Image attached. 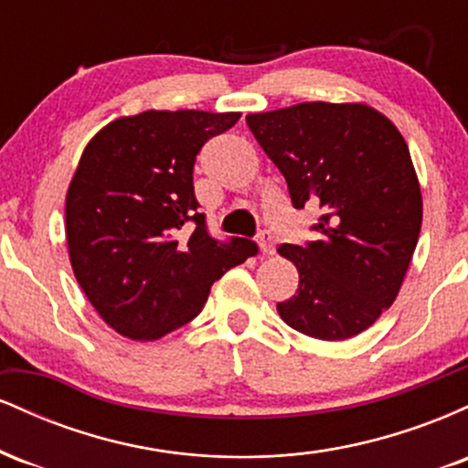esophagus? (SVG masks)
Returning <instances> with one entry per match:
<instances>
[{"instance_id": "1", "label": "esophagus", "mask_w": 468, "mask_h": 468, "mask_svg": "<svg viewBox=\"0 0 468 468\" xmlns=\"http://www.w3.org/2000/svg\"><path fill=\"white\" fill-rule=\"evenodd\" d=\"M257 244H260V250L264 252V255H272V252H275V238H272L271 230H261V233L257 235Z\"/></svg>"}]
</instances>
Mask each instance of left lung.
<instances>
[{
  "label": "left lung",
  "instance_id": "8db88e82",
  "mask_svg": "<svg viewBox=\"0 0 468 468\" xmlns=\"http://www.w3.org/2000/svg\"><path fill=\"white\" fill-rule=\"evenodd\" d=\"M246 122L286 178L292 207L321 208L319 239L277 249L299 271L279 316L321 341L361 335L399 297L420 235L422 196L405 138L363 103L314 101Z\"/></svg>",
  "mask_w": 468,
  "mask_h": 468
}]
</instances>
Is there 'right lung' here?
I'll use <instances>...</instances> for the list:
<instances>
[{"label": "right lung", "instance_id": "add662e5", "mask_svg": "<svg viewBox=\"0 0 468 468\" xmlns=\"http://www.w3.org/2000/svg\"><path fill=\"white\" fill-rule=\"evenodd\" d=\"M239 116L149 110L116 118L85 147L66 196L69 264L118 335L178 330L229 268L257 255L250 239H213L193 191L196 155Z\"/></svg>", "mask_w": 468, "mask_h": 468}]
</instances>
